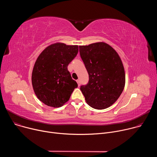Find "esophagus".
Masks as SVG:
<instances>
[{"label": "esophagus", "mask_w": 157, "mask_h": 157, "mask_svg": "<svg viewBox=\"0 0 157 157\" xmlns=\"http://www.w3.org/2000/svg\"><path fill=\"white\" fill-rule=\"evenodd\" d=\"M76 82H77V83H78V86H80V81L79 80V79H78L77 81H76Z\"/></svg>", "instance_id": "34e87169"}]
</instances>
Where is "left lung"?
<instances>
[{"label": "left lung", "instance_id": "1", "mask_svg": "<svg viewBox=\"0 0 157 157\" xmlns=\"http://www.w3.org/2000/svg\"><path fill=\"white\" fill-rule=\"evenodd\" d=\"M80 56L89 75V82L80 89L87 104L96 109L113 105L122 94L125 75L116 51L104 42L79 46Z\"/></svg>", "mask_w": 157, "mask_h": 157}]
</instances>
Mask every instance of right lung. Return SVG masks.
Instances as JSON below:
<instances>
[{
    "instance_id": "1",
    "label": "right lung",
    "mask_w": 157,
    "mask_h": 157,
    "mask_svg": "<svg viewBox=\"0 0 157 157\" xmlns=\"http://www.w3.org/2000/svg\"><path fill=\"white\" fill-rule=\"evenodd\" d=\"M78 53V45L52 44L37 58L32 82L38 99L47 105L59 107L68 101L77 82L68 70V64Z\"/></svg>"
}]
</instances>
